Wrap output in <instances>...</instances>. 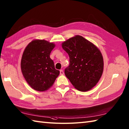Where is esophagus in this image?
<instances>
[{
	"label": "esophagus",
	"instance_id": "obj_1",
	"mask_svg": "<svg viewBox=\"0 0 129 129\" xmlns=\"http://www.w3.org/2000/svg\"><path fill=\"white\" fill-rule=\"evenodd\" d=\"M64 71L62 70H60V74L61 75H64Z\"/></svg>",
	"mask_w": 129,
	"mask_h": 129
}]
</instances>
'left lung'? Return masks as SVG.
Returning a JSON list of instances; mask_svg holds the SVG:
<instances>
[{
    "label": "left lung",
    "instance_id": "left-lung-1",
    "mask_svg": "<svg viewBox=\"0 0 129 129\" xmlns=\"http://www.w3.org/2000/svg\"><path fill=\"white\" fill-rule=\"evenodd\" d=\"M61 45L70 59V64L65 69V76L79 91L90 90L96 85L103 71V58L100 50L79 35Z\"/></svg>",
    "mask_w": 129,
    "mask_h": 129
}]
</instances>
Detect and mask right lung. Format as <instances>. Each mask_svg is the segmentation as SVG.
I'll return each instance as SVG.
<instances>
[{
	"label": "right lung",
	"instance_id": "right-lung-1",
	"mask_svg": "<svg viewBox=\"0 0 129 129\" xmlns=\"http://www.w3.org/2000/svg\"><path fill=\"white\" fill-rule=\"evenodd\" d=\"M55 47L46 40L32 41L23 53L21 69L24 78L35 90L45 91L52 86L60 71L56 70L50 54Z\"/></svg>",
	"mask_w": 129,
	"mask_h": 129
}]
</instances>
